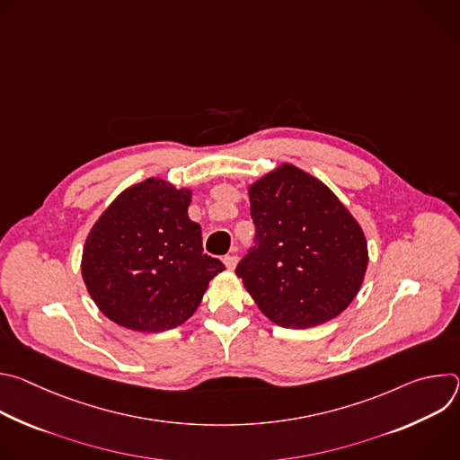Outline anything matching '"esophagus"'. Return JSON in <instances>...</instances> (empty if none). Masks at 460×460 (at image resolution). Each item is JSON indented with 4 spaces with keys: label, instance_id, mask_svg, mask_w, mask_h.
Returning <instances> with one entry per match:
<instances>
[{
    "label": "esophagus",
    "instance_id": "1",
    "mask_svg": "<svg viewBox=\"0 0 460 460\" xmlns=\"http://www.w3.org/2000/svg\"><path fill=\"white\" fill-rule=\"evenodd\" d=\"M224 264H226L227 270H234L236 264H238L236 254H227V256H224Z\"/></svg>",
    "mask_w": 460,
    "mask_h": 460
}]
</instances>
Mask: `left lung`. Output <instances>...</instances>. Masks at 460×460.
I'll use <instances>...</instances> for the list:
<instances>
[{
	"label": "left lung",
	"mask_w": 460,
	"mask_h": 460,
	"mask_svg": "<svg viewBox=\"0 0 460 460\" xmlns=\"http://www.w3.org/2000/svg\"><path fill=\"white\" fill-rule=\"evenodd\" d=\"M254 245L236 275L260 311L305 330L339 316L367 270L362 227L318 178L282 164L249 185Z\"/></svg>",
	"instance_id": "left-lung-1"
}]
</instances>
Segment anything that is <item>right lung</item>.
Returning a JSON list of instances; mask_svg holds the SVG:
<instances>
[{
    "mask_svg": "<svg viewBox=\"0 0 460 460\" xmlns=\"http://www.w3.org/2000/svg\"><path fill=\"white\" fill-rule=\"evenodd\" d=\"M190 190L162 178L130 185L93 226L82 277L100 311L133 332L183 323L226 268L204 254L200 226L187 215Z\"/></svg>",
    "mask_w": 460,
    "mask_h": 460,
    "instance_id": "right-lung-1",
    "label": "right lung"
}]
</instances>
